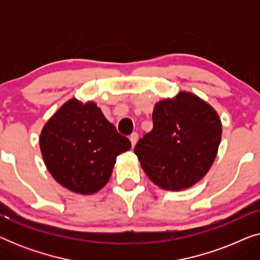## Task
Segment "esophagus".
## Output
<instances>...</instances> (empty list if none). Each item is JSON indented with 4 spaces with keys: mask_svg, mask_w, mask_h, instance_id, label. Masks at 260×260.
Segmentation results:
<instances>
[{
    "mask_svg": "<svg viewBox=\"0 0 260 260\" xmlns=\"http://www.w3.org/2000/svg\"><path fill=\"white\" fill-rule=\"evenodd\" d=\"M130 141H131V145H133V147H135V144L137 143V141H138V134L137 133H133L130 135Z\"/></svg>",
    "mask_w": 260,
    "mask_h": 260,
    "instance_id": "34e87169",
    "label": "esophagus"
}]
</instances>
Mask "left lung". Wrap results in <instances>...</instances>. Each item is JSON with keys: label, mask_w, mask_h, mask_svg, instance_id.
Returning a JSON list of instances; mask_svg holds the SVG:
<instances>
[{"label": "left lung", "mask_w": 260, "mask_h": 260, "mask_svg": "<svg viewBox=\"0 0 260 260\" xmlns=\"http://www.w3.org/2000/svg\"><path fill=\"white\" fill-rule=\"evenodd\" d=\"M154 127L135 147L141 166L166 190L187 189L211 168L221 140V122L211 105L189 92L155 105Z\"/></svg>", "instance_id": "8db88e82"}]
</instances>
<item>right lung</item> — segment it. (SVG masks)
Returning a JSON list of instances; mask_svg holds the SVG:
<instances>
[{"instance_id":"obj_1","label":"right lung","mask_w":260,"mask_h":260,"mask_svg":"<svg viewBox=\"0 0 260 260\" xmlns=\"http://www.w3.org/2000/svg\"><path fill=\"white\" fill-rule=\"evenodd\" d=\"M131 148L129 138L94 103L71 99L46 123L40 136L45 165L52 176L78 194H93L109 182L116 157Z\"/></svg>"}]
</instances>
